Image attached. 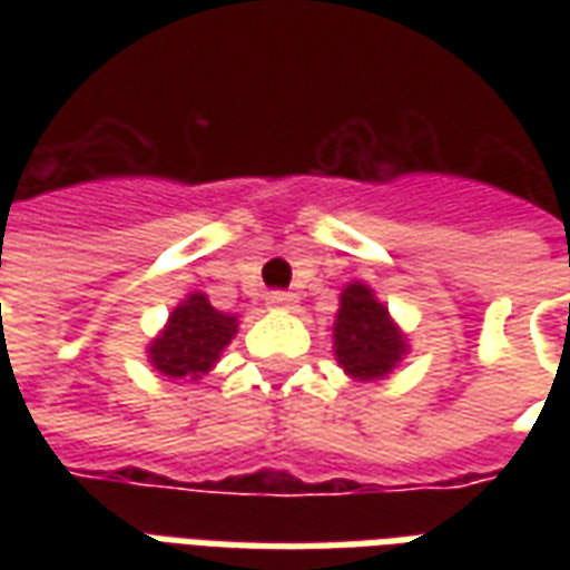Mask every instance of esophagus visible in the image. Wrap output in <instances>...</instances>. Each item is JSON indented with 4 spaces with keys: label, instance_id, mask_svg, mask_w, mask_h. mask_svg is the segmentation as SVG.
<instances>
[{
    "label": "esophagus",
    "instance_id": "esophagus-1",
    "mask_svg": "<svg viewBox=\"0 0 570 570\" xmlns=\"http://www.w3.org/2000/svg\"><path fill=\"white\" fill-rule=\"evenodd\" d=\"M268 305H272V308H293V305H296V296H293V293H284V289H274V293H268Z\"/></svg>",
    "mask_w": 570,
    "mask_h": 570
}]
</instances>
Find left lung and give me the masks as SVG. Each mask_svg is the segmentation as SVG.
Listing matches in <instances>:
<instances>
[{
  "instance_id": "left-lung-1",
  "label": "left lung",
  "mask_w": 570,
  "mask_h": 570,
  "mask_svg": "<svg viewBox=\"0 0 570 570\" xmlns=\"http://www.w3.org/2000/svg\"><path fill=\"white\" fill-rule=\"evenodd\" d=\"M335 357L347 375L360 382L382 379L403 357V335L396 333L382 302H375L370 286L351 284L342 293V308L335 317Z\"/></svg>"
}]
</instances>
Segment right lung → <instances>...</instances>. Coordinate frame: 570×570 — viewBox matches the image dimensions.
<instances>
[{"instance_id":"obj_1","label":"right lung","mask_w":570,"mask_h":570,"mask_svg":"<svg viewBox=\"0 0 570 570\" xmlns=\"http://www.w3.org/2000/svg\"><path fill=\"white\" fill-rule=\"evenodd\" d=\"M237 330L235 317L216 311L207 296H191L170 314L164 333L151 342V366L170 379H198L219 360L223 347L232 342Z\"/></svg>"}]
</instances>
